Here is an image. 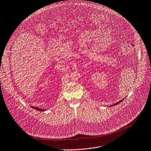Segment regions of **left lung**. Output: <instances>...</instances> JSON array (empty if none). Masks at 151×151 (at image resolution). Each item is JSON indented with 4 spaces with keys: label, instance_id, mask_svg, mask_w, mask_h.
Returning a JSON list of instances; mask_svg holds the SVG:
<instances>
[{
    "label": "left lung",
    "instance_id": "obj_1",
    "mask_svg": "<svg viewBox=\"0 0 151 151\" xmlns=\"http://www.w3.org/2000/svg\"><path fill=\"white\" fill-rule=\"evenodd\" d=\"M123 99H122V100H121L120 101H119V102H117V103H116V104H113V105H111V106H114V105H117V104H120L122 101H123Z\"/></svg>",
    "mask_w": 151,
    "mask_h": 151
}]
</instances>
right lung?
<instances>
[{"label": "right lung", "instance_id": "add662e5", "mask_svg": "<svg viewBox=\"0 0 151 151\" xmlns=\"http://www.w3.org/2000/svg\"><path fill=\"white\" fill-rule=\"evenodd\" d=\"M31 107H32L34 109H36V110L39 111H45V109H41V108H38L34 107V106H31Z\"/></svg>", "mask_w": 151, "mask_h": 151}]
</instances>
